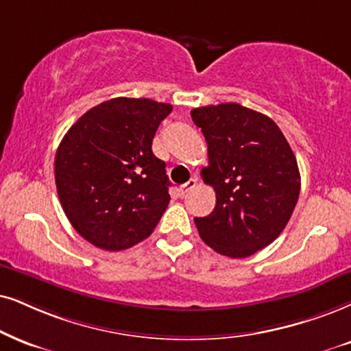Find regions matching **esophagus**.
Here are the masks:
<instances>
[{
  "label": "esophagus",
  "instance_id": "obj_1",
  "mask_svg": "<svg viewBox=\"0 0 351 351\" xmlns=\"http://www.w3.org/2000/svg\"><path fill=\"white\" fill-rule=\"evenodd\" d=\"M196 184H197V180H196V178H191L189 181H186L184 184H181V188H180V193L183 194V196H184V194L188 193L189 189H193L194 186H196Z\"/></svg>",
  "mask_w": 351,
  "mask_h": 351
}]
</instances>
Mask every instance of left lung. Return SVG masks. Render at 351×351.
I'll return each instance as SVG.
<instances>
[{"label":"left lung","mask_w":351,"mask_h":351,"mask_svg":"<svg viewBox=\"0 0 351 351\" xmlns=\"http://www.w3.org/2000/svg\"><path fill=\"white\" fill-rule=\"evenodd\" d=\"M208 150L204 183L215 191V208L196 217L204 243L241 259L269 246L283 232L300 196L296 157L280 128L239 104L191 112Z\"/></svg>","instance_id":"left-lung-1"}]
</instances>
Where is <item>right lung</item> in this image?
I'll use <instances>...</instances> for the list:
<instances>
[{"label": "right lung", "mask_w": 351, "mask_h": 351, "mask_svg": "<svg viewBox=\"0 0 351 351\" xmlns=\"http://www.w3.org/2000/svg\"><path fill=\"white\" fill-rule=\"evenodd\" d=\"M170 104L106 100L77 119L55 157L58 197L74 230L105 251L150 237L170 202L165 162L152 152Z\"/></svg>", "instance_id": "1"}]
</instances>
